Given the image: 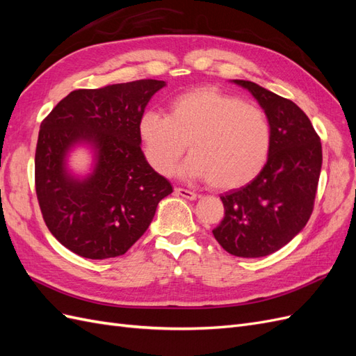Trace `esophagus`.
Returning <instances> with one entry per match:
<instances>
[{"label": "esophagus", "mask_w": 356, "mask_h": 356, "mask_svg": "<svg viewBox=\"0 0 356 356\" xmlns=\"http://www.w3.org/2000/svg\"><path fill=\"white\" fill-rule=\"evenodd\" d=\"M174 191H175V195H177V196H181V197L188 199V200H196V199H197V195H196V193H193V191L186 190V188H179V187H177Z\"/></svg>", "instance_id": "obj_1"}]
</instances>
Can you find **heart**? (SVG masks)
Listing matches in <instances>:
<instances>
[{
    "instance_id": "1",
    "label": "heart",
    "mask_w": 356,
    "mask_h": 356,
    "mask_svg": "<svg viewBox=\"0 0 356 356\" xmlns=\"http://www.w3.org/2000/svg\"><path fill=\"white\" fill-rule=\"evenodd\" d=\"M138 131L157 174L170 175L188 144L191 154L179 174L224 190L245 186L260 174L272 139L258 106L208 86L178 95L169 115L147 111Z\"/></svg>"
}]
</instances>
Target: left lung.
<instances>
[{
	"mask_svg": "<svg viewBox=\"0 0 356 356\" xmlns=\"http://www.w3.org/2000/svg\"><path fill=\"white\" fill-rule=\"evenodd\" d=\"M270 126L267 163L250 184L224 193V218L212 230L225 251L258 258L273 254L305 229L314 211L322 166L321 139L303 110L248 80Z\"/></svg>",
	"mask_w": 356,
	"mask_h": 356,
	"instance_id": "1",
	"label": "left lung"
}]
</instances>
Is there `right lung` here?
I'll list each match as a JSON object with an SVG mask.
<instances>
[{
    "label": "right lung",
    "mask_w": 356,
    "mask_h": 356,
    "mask_svg": "<svg viewBox=\"0 0 356 356\" xmlns=\"http://www.w3.org/2000/svg\"><path fill=\"white\" fill-rule=\"evenodd\" d=\"M161 80L80 89L63 98L40 126L35 191L50 233L90 260L123 255L152 224L170 182L148 165L139 120ZM91 148L89 175H72L74 147Z\"/></svg>",
    "instance_id": "right-lung-1"
}]
</instances>
